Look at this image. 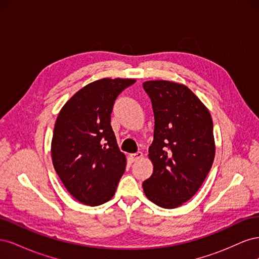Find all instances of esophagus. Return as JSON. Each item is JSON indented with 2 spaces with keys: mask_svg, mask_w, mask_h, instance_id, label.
<instances>
[{
  "mask_svg": "<svg viewBox=\"0 0 259 259\" xmlns=\"http://www.w3.org/2000/svg\"><path fill=\"white\" fill-rule=\"evenodd\" d=\"M130 158H131V160H132L133 162H136V161H138L139 159L143 158V153H142V152L132 153V154H130Z\"/></svg>",
  "mask_w": 259,
  "mask_h": 259,
  "instance_id": "34e87169",
  "label": "esophagus"
}]
</instances>
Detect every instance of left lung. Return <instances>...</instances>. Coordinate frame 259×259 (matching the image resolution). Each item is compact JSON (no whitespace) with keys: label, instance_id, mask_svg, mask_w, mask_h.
Segmentation results:
<instances>
[{"label":"left lung","instance_id":"1","mask_svg":"<svg viewBox=\"0 0 259 259\" xmlns=\"http://www.w3.org/2000/svg\"><path fill=\"white\" fill-rule=\"evenodd\" d=\"M143 86L154 113L153 142L149 147L153 173L144 182V192L154 204L175 208L197 193L213 165V120L184 84L159 80Z\"/></svg>","mask_w":259,"mask_h":259}]
</instances>
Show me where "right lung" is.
Instances as JSON below:
<instances>
[{
	"instance_id": "right-lung-1",
	"label": "right lung",
	"mask_w": 259,
	"mask_h": 259,
	"mask_svg": "<svg viewBox=\"0 0 259 259\" xmlns=\"http://www.w3.org/2000/svg\"><path fill=\"white\" fill-rule=\"evenodd\" d=\"M134 79H100L85 85L61 108L51 152L55 170L74 199L97 206L115 193L126 156L110 125L117 95Z\"/></svg>"
}]
</instances>
